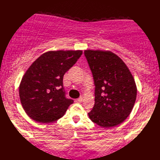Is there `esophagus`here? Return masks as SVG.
I'll use <instances>...</instances> for the list:
<instances>
[{
    "label": "esophagus",
    "instance_id": "1",
    "mask_svg": "<svg viewBox=\"0 0 160 160\" xmlns=\"http://www.w3.org/2000/svg\"><path fill=\"white\" fill-rule=\"evenodd\" d=\"M78 101L79 102H81L82 101V97H80V98L78 99Z\"/></svg>",
    "mask_w": 160,
    "mask_h": 160
}]
</instances>
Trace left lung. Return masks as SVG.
I'll list each match as a JSON object with an SVG mask.
<instances>
[{"label": "left lung", "instance_id": "1", "mask_svg": "<svg viewBox=\"0 0 160 160\" xmlns=\"http://www.w3.org/2000/svg\"><path fill=\"white\" fill-rule=\"evenodd\" d=\"M92 71L94 106L91 120L104 128L122 122L129 116L137 98L134 79L121 58L110 51L85 50Z\"/></svg>", "mask_w": 160, "mask_h": 160}]
</instances>
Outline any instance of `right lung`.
<instances>
[{"label":"right lung","instance_id":"obj_1","mask_svg":"<svg viewBox=\"0 0 160 160\" xmlns=\"http://www.w3.org/2000/svg\"><path fill=\"white\" fill-rule=\"evenodd\" d=\"M82 51H49L41 54L26 71L19 87L22 106L30 118L39 122H55L74 100L66 97L63 75Z\"/></svg>","mask_w":160,"mask_h":160}]
</instances>
